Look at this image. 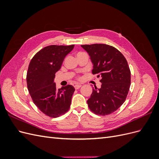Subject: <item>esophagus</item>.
<instances>
[{
    "label": "esophagus",
    "instance_id": "34e87169",
    "mask_svg": "<svg viewBox=\"0 0 159 159\" xmlns=\"http://www.w3.org/2000/svg\"><path fill=\"white\" fill-rule=\"evenodd\" d=\"M81 87V85H80V84H76V85H74V88H75V89H78Z\"/></svg>",
    "mask_w": 159,
    "mask_h": 159
}]
</instances>
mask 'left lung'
Here are the masks:
<instances>
[{
    "label": "left lung",
    "instance_id": "1",
    "mask_svg": "<svg viewBox=\"0 0 159 159\" xmlns=\"http://www.w3.org/2000/svg\"><path fill=\"white\" fill-rule=\"evenodd\" d=\"M93 64V74L101 77L102 85L95 87L88 107L91 111L107 115L125 102L131 85V71L125 57L115 48L104 44L81 45Z\"/></svg>",
    "mask_w": 159,
    "mask_h": 159
}]
</instances>
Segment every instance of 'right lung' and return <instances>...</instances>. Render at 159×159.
Masks as SVG:
<instances>
[{"instance_id": "1", "label": "right lung", "mask_w": 159, "mask_h": 159, "mask_svg": "<svg viewBox=\"0 0 159 159\" xmlns=\"http://www.w3.org/2000/svg\"><path fill=\"white\" fill-rule=\"evenodd\" d=\"M74 45H51L40 50L31 60L26 75L27 87L34 103L41 111L56 118L69 110L74 86L68 85L57 89L55 74Z\"/></svg>"}]
</instances>
